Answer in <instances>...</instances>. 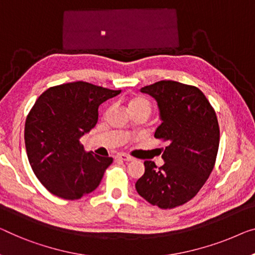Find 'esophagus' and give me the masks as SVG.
<instances>
[{
	"label": "esophagus",
	"instance_id": "34e87169",
	"mask_svg": "<svg viewBox=\"0 0 255 255\" xmlns=\"http://www.w3.org/2000/svg\"><path fill=\"white\" fill-rule=\"evenodd\" d=\"M116 158H117V159H120V160H124V161H130V160H132V158H131V157H129V155L125 154V153H119V154H117V155H116Z\"/></svg>",
	"mask_w": 255,
	"mask_h": 255
}]
</instances>
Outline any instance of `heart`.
Segmentation results:
<instances>
[{"instance_id": "b5f03b06", "label": "heart", "mask_w": 255, "mask_h": 255, "mask_svg": "<svg viewBox=\"0 0 255 255\" xmlns=\"http://www.w3.org/2000/svg\"><path fill=\"white\" fill-rule=\"evenodd\" d=\"M129 109L131 110V112L146 111L150 113L152 104L149 98L142 96V95H136V96L131 97L130 101H129Z\"/></svg>"}]
</instances>
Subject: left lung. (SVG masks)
Segmentation results:
<instances>
[{"instance_id": "1", "label": "left lung", "mask_w": 255, "mask_h": 255, "mask_svg": "<svg viewBox=\"0 0 255 255\" xmlns=\"http://www.w3.org/2000/svg\"><path fill=\"white\" fill-rule=\"evenodd\" d=\"M157 101L161 125L154 137L167 142L157 167L144 161L145 172L136 182L140 197L160 208H174L191 200L214 168L220 128L214 109L195 86L162 80L140 88Z\"/></svg>"}]
</instances>
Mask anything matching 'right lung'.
I'll return each mask as SVG.
<instances>
[{
    "label": "right lung",
    "instance_id": "add662e5",
    "mask_svg": "<svg viewBox=\"0 0 255 255\" xmlns=\"http://www.w3.org/2000/svg\"><path fill=\"white\" fill-rule=\"evenodd\" d=\"M77 81L50 87L37 98L25 123V145L35 176L52 195L75 200L100 185L111 157L83 150L80 137L96 126L98 106L119 95Z\"/></svg>",
    "mask_w": 255,
    "mask_h": 255
}]
</instances>
